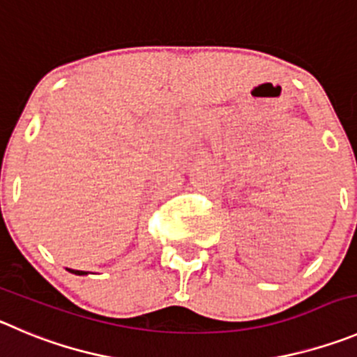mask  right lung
Segmentation results:
<instances>
[{
    "label": "right lung",
    "mask_w": 357,
    "mask_h": 357,
    "mask_svg": "<svg viewBox=\"0 0 357 357\" xmlns=\"http://www.w3.org/2000/svg\"><path fill=\"white\" fill-rule=\"evenodd\" d=\"M70 273H73V275H79V276H82V275H88V273L86 271H79V269H68Z\"/></svg>",
    "instance_id": "1"
}]
</instances>
